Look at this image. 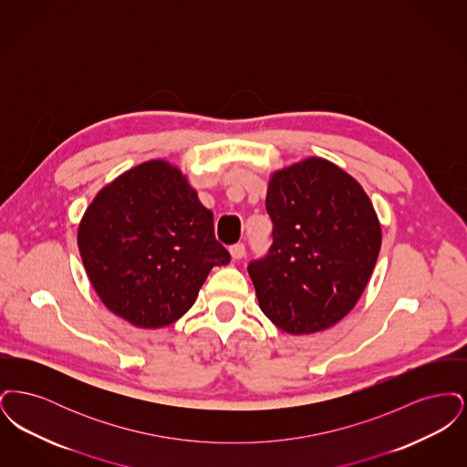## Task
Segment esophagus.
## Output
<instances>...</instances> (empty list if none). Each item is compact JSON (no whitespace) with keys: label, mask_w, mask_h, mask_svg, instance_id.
<instances>
[{"label":"esophagus","mask_w":467,"mask_h":467,"mask_svg":"<svg viewBox=\"0 0 467 467\" xmlns=\"http://www.w3.org/2000/svg\"><path fill=\"white\" fill-rule=\"evenodd\" d=\"M229 252H231V257H233L234 261H240V259H244V244H233V246L229 248Z\"/></svg>","instance_id":"1"}]
</instances>
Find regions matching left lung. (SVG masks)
<instances>
[{"label":"left lung","mask_w":467,"mask_h":467,"mask_svg":"<svg viewBox=\"0 0 467 467\" xmlns=\"http://www.w3.org/2000/svg\"><path fill=\"white\" fill-rule=\"evenodd\" d=\"M266 210L273 244L248 275L267 318L289 334L333 327L366 289L381 227L356 178L322 157L275 171Z\"/></svg>","instance_id":"1"}]
</instances>
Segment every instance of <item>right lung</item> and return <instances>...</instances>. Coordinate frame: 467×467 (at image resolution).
<instances>
[{
    "mask_svg": "<svg viewBox=\"0 0 467 467\" xmlns=\"http://www.w3.org/2000/svg\"><path fill=\"white\" fill-rule=\"evenodd\" d=\"M90 285L113 315L159 329L196 303L213 266L229 252L215 240L213 213L180 168L141 162L105 185L77 234Z\"/></svg>",
    "mask_w": 467,
    "mask_h": 467,
    "instance_id": "obj_1",
    "label": "right lung"
}]
</instances>
